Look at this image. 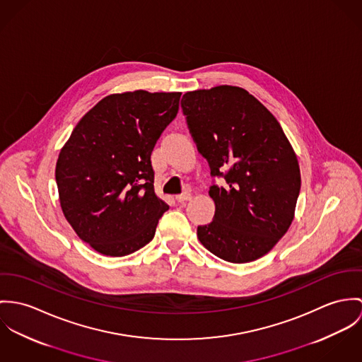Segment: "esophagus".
I'll list each match as a JSON object with an SVG mask.
<instances>
[{
	"mask_svg": "<svg viewBox=\"0 0 362 362\" xmlns=\"http://www.w3.org/2000/svg\"><path fill=\"white\" fill-rule=\"evenodd\" d=\"M175 199L177 202H186V201L192 200V194L189 192H185L182 194H177Z\"/></svg>",
	"mask_w": 362,
	"mask_h": 362,
	"instance_id": "obj_1",
	"label": "esophagus"
}]
</instances>
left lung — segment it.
<instances>
[{"mask_svg": "<svg viewBox=\"0 0 362 362\" xmlns=\"http://www.w3.org/2000/svg\"><path fill=\"white\" fill-rule=\"evenodd\" d=\"M189 132L211 176V223L197 228L214 255L245 264L265 255L287 232L300 194L297 157L276 118L235 86L189 91L182 98Z\"/></svg>", "mask_w": 362, "mask_h": 362, "instance_id": "obj_1", "label": "left lung"}]
</instances>
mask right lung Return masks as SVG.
Returning a JSON list of instances; mask_svg holds the SVG:
<instances>
[{"label":"right lung","instance_id":"1","mask_svg":"<svg viewBox=\"0 0 362 362\" xmlns=\"http://www.w3.org/2000/svg\"><path fill=\"white\" fill-rule=\"evenodd\" d=\"M182 93L137 90L103 98L59 153L55 180L65 218L95 251L129 255L153 240L169 209L154 192L151 153Z\"/></svg>","mask_w":362,"mask_h":362}]
</instances>
